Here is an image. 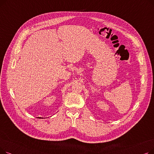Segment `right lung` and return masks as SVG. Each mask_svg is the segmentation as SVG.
Here are the masks:
<instances>
[{
	"label": "right lung",
	"mask_w": 154,
	"mask_h": 154,
	"mask_svg": "<svg viewBox=\"0 0 154 154\" xmlns=\"http://www.w3.org/2000/svg\"><path fill=\"white\" fill-rule=\"evenodd\" d=\"M38 118H39V119H41L42 117H38Z\"/></svg>",
	"instance_id": "add662e5"
}]
</instances>
